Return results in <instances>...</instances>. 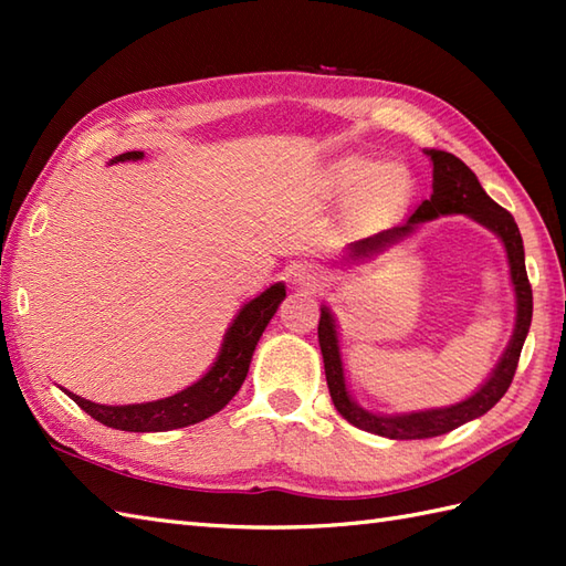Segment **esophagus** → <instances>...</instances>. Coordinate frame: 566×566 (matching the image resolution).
Wrapping results in <instances>:
<instances>
[{
    "label": "esophagus",
    "instance_id": "obj_1",
    "mask_svg": "<svg viewBox=\"0 0 566 566\" xmlns=\"http://www.w3.org/2000/svg\"><path fill=\"white\" fill-rule=\"evenodd\" d=\"M323 280H326V276H323V270L318 264L302 262L292 270V284L302 286V290H308V292H318L323 286Z\"/></svg>",
    "mask_w": 566,
    "mask_h": 566
}]
</instances>
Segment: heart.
<instances>
[{
	"label": "heart",
	"instance_id": "b5f03b06",
	"mask_svg": "<svg viewBox=\"0 0 566 566\" xmlns=\"http://www.w3.org/2000/svg\"><path fill=\"white\" fill-rule=\"evenodd\" d=\"M328 185L335 195H350V213L375 219L403 207L413 191V177L401 163H375L367 155H340L328 167Z\"/></svg>",
	"mask_w": 566,
	"mask_h": 566
}]
</instances>
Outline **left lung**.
<instances>
[{"mask_svg":"<svg viewBox=\"0 0 566 566\" xmlns=\"http://www.w3.org/2000/svg\"><path fill=\"white\" fill-rule=\"evenodd\" d=\"M423 153L432 163L430 199L420 203V207L408 216L401 226H394L389 231L355 240V243H350V248H347V258L365 262L369 258L379 255V252L394 248L396 243H401V240L411 238L423 223L436 221L440 216L462 213L467 219L484 226L486 231L499 235L503 248H506L511 284L515 294V326H513L509 347L503 350L496 367L491 369V375L486 377L482 387H479L472 396H467L464 401L442 406V408L408 411V413H377V411H367L365 406H359L353 399L350 389H347L338 323H335L333 311L323 304L321 321H318V345L323 355V367H326L331 399L347 423L389 440H426V438L444 436V432L460 428L469 423V420L491 411V408L501 401V396L511 387L515 367H518L523 343L527 338V331H531V321H533V290L525 272L523 238H521L518 226L513 221V216L486 195L484 187L479 185L476 175L469 170L460 158H454L452 153L436 150V148H426Z\"/></svg>","mask_w":566,"mask_h":566,"instance_id":"1","label":"left lung"}]
</instances>
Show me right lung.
I'll return each instance as SVG.
<instances>
[{
  "instance_id": "add662e5",
  "label": "right lung",
  "mask_w": 566,
  "mask_h": 566,
  "mask_svg": "<svg viewBox=\"0 0 566 566\" xmlns=\"http://www.w3.org/2000/svg\"><path fill=\"white\" fill-rule=\"evenodd\" d=\"M143 150H130L116 155L114 163L143 160ZM286 296V286L282 282L270 284L268 290L250 298L243 308L238 311L231 326H228L221 350L216 355L213 365L207 375L197 379L191 387L177 391L167 399L146 401V403H128V406H104L82 399V396L65 389V394L75 401L84 413H90L99 423L128 430V432H165L175 428L195 426L199 420L219 413L221 408L238 394L240 384L245 381L252 353H255L260 335L268 328L270 318L276 314V306Z\"/></svg>"
}]
</instances>
